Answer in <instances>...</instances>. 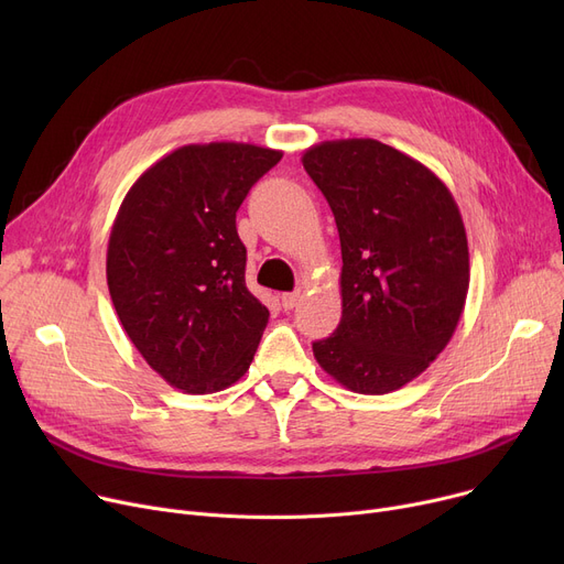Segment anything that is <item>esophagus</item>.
<instances>
[{"label": "esophagus", "mask_w": 564, "mask_h": 564, "mask_svg": "<svg viewBox=\"0 0 564 564\" xmlns=\"http://www.w3.org/2000/svg\"><path fill=\"white\" fill-rule=\"evenodd\" d=\"M302 302V290H294V292H285V294H281V304H283V308L285 311H292V308H297V304Z\"/></svg>", "instance_id": "esophagus-1"}]
</instances>
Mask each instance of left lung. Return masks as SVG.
I'll use <instances>...</instances> for the list:
<instances>
[{
	"instance_id": "1",
	"label": "left lung",
	"mask_w": 564,
	"mask_h": 564,
	"mask_svg": "<svg viewBox=\"0 0 564 564\" xmlns=\"http://www.w3.org/2000/svg\"><path fill=\"white\" fill-rule=\"evenodd\" d=\"M302 162L343 253L340 324L313 343L315 359L354 393L398 391L459 324L470 279L459 207L434 171L377 139L322 141Z\"/></svg>"
}]
</instances>
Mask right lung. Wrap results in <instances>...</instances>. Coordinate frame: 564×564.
<instances>
[{"mask_svg": "<svg viewBox=\"0 0 564 564\" xmlns=\"http://www.w3.org/2000/svg\"><path fill=\"white\" fill-rule=\"evenodd\" d=\"M281 151L189 143L126 194L107 247V285L126 334L173 389L205 395L240 379L270 311L247 288L235 215Z\"/></svg>", "mask_w": 564, "mask_h": 564, "instance_id": "right-lung-1", "label": "right lung"}]
</instances>
